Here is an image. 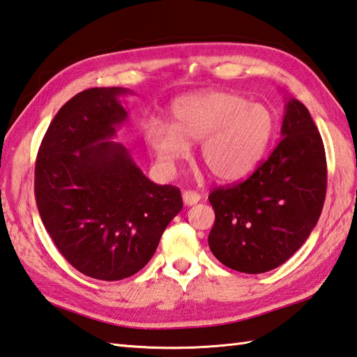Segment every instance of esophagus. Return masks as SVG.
<instances>
[{
  "label": "esophagus",
  "mask_w": 357,
  "mask_h": 357,
  "mask_svg": "<svg viewBox=\"0 0 357 357\" xmlns=\"http://www.w3.org/2000/svg\"><path fill=\"white\" fill-rule=\"evenodd\" d=\"M201 199V195L195 190H184L183 192V201L185 206H193Z\"/></svg>",
  "instance_id": "34e87169"
}]
</instances>
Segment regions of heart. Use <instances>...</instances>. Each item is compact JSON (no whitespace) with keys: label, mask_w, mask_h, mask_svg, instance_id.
Segmentation results:
<instances>
[{"label":"heart","mask_w":357,"mask_h":357,"mask_svg":"<svg viewBox=\"0 0 357 357\" xmlns=\"http://www.w3.org/2000/svg\"><path fill=\"white\" fill-rule=\"evenodd\" d=\"M275 131L272 111L246 97L206 91L181 97L172 107V125L150 122L145 139L165 167L184 159L188 144L199 142V160L220 181H240L254 173Z\"/></svg>","instance_id":"obj_1"}]
</instances>
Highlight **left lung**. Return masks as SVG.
Listing matches in <instances>:
<instances>
[{
	"label": "left lung",
	"mask_w": 357,
	"mask_h": 357,
	"mask_svg": "<svg viewBox=\"0 0 357 357\" xmlns=\"http://www.w3.org/2000/svg\"><path fill=\"white\" fill-rule=\"evenodd\" d=\"M326 156L302 102L289 99L282 141L248 179L208 195V248L225 266L261 274L294 255L316 227L326 195Z\"/></svg>",
	"instance_id": "1"
}]
</instances>
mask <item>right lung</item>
I'll use <instances>...</instances> for the list:
<instances>
[{
	"mask_svg": "<svg viewBox=\"0 0 357 357\" xmlns=\"http://www.w3.org/2000/svg\"><path fill=\"white\" fill-rule=\"evenodd\" d=\"M122 88H91L68 100L41 141L35 199L60 254L82 274L114 282L141 271L183 208L178 187L151 183L122 144Z\"/></svg>",
	"mask_w": 357,
	"mask_h": 357,
	"instance_id": "obj_1",
	"label": "right lung"
}]
</instances>
